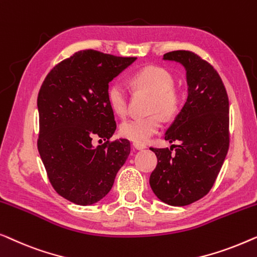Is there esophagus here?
<instances>
[{
	"label": "esophagus",
	"mask_w": 257,
	"mask_h": 257,
	"mask_svg": "<svg viewBox=\"0 0 257 257\" xmlns=\"http://www.w3.org/2000/svg\"><path fill=\"white\" fill-rule=\"evenodd\" d=\"M133 146L137 150H143V149H146V148H147L146 144H144V143H139V142H134Z\"/></svg>",
	"instance_id": "obj_1"
}]
</instances>
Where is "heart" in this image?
Returning a JSON list of instances; mask_svg holds the SVG:
<instances>
[{"instance_id":"b5f03b06","label":"heart","mask_w":257,"mask_h":257,"mask_svg":"<svg viewBox=\"0 0 257 257\" xmlns=\"http://www.w3.org/2000/svg\"><path fill=\"white\" fill-rule=\"evenodd\" d=\"M132 82L137 89L153 94L149 111L160 113L164 118H171L182 106V95L173 87L175 79L168 70L160 66H146L132 77ZM108 102L115 114L124 116L128 111V89L121 80H114L108 87ZM162 122L158 114L144 117H135L122 123L120 134L133 142L144 143L161 129Z\"/></svg>"}]
</instances>
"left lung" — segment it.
I'll list each match as a JSON object with an SVG mask.
<instances>
[{"label": "left lung", "mask_w": 257, "mask_h": 257, "mask_svg": "<svg viewBox=\"0 0 257 257\" xmlns=\"http://www.w3.org/2000/svg\"><path fill=\"white\" fill-rule=\"evenodd\" d=\"M164 59L185 67L189 95L165 133V140L178 146L150 148L156 154L157 165L149 183L165 204L186 206L209 192L226 158L229 148L228 95L215 68L194 52L178 50L165 53Z\"/></svg>", "instance_id": "8db88e82"}]
</instances>
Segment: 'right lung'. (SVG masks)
Masks as SVG:
<instances>
[{"mask_svg":"<svg viewBox=\"0 0 257 257\" xmlns=\"http://www.w3.org/2000/svg\"><path fill=\"white\" fill-rule=\"evenodd\" d=\"M135 60L82 50L57 64L39 89V155L53 189L74 204L102 199L129 156L128 140L110 141L116 122L107 92ZM94 137L105 143L93 147Z\"/></svg>","mask_w":257,"mask_h":257,"instance_id":"add662e5","label":"right lung"}]
</instances>
